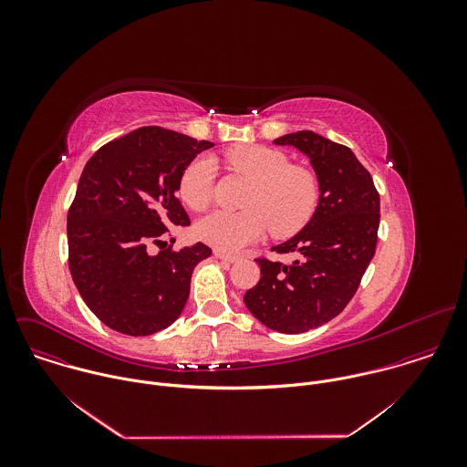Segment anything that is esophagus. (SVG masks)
Returning a JSON list of instances; mask_svg holds the SVG:
<instances>
[{
  "mask_svg": "<svg viewBox=\"0 0 467 467\" xmlns=\"http://www.w3.org/2000/svg\"><path fill=\"white\" fill-rule=\"evenodd\" d=\"M213 255H215L217 259H221V261H226V263H237V261H241L239 255H235V254H226V252H221V250H215Z\"/></svg>",
  "mask_w": 467,
  "mask_h": 467,
  "instance_id": "obj_1",
  "label": "esophagus"
}]
</instances>
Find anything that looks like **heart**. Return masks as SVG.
I'll use <instances>...</instances> for the list:
<instances>
[{
    "label": "heart",
    "mask_w": 467,
    "mask_h": 467,
    "mask_svg": "<svg viewBox=\"0 0 467 467\" xmlns=\"http://www.w3.org/2000/svg\"><path fill=\"white\" fill-rule=\"evenodd\" d=\"M228 165L252 182L241 212L213 210L200 219L196 234L221 252H237L261 239L298 234L315 215L320 202L318 176L276 149L243 145L226 152ZM215 163L210 156L194 158L180 176L178 194L194 212L204 210L213 192Z\"/></svg>",
    "instance_id": "1"
}]
</instances>
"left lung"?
Listing matches in <instances>:
<instances>
[{
	"instance_id": "1",
	"label": "left lung",
	"mask_w": 467,
	"mask_h": 467,
	"mask_svg": "<svg viewBox=\"0 0 467 467\" xmlns=\"http://www.w3.org/2000/svg\"><path fill=\"white\" fill-rule=\"evenodd\" d=\"M309 156L320 182L313 219L289 241L271 250L295 254L291 265L259 257L261 280L244 295L250 313L278 333L320 327L350 302L370 265L379 228V194L354 152L313 131L273 140Z\"/></svg>"
}]
</instances>
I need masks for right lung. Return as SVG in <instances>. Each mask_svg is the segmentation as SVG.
<instances>
[{
    "mask_svg": "<svg viewBox=\"0 0 467 467\" xmlns=\"http://www.w3.org/2000/svg\"><path fill=\"white\" fill-rule=\"evenodd\" d=\"M212 145L147 126L108 141L86 163L67 210V266L109 329L149 336L182 315L192 271L212 250L198 243L176 252L165 237L171 226L191 224L176 198L180 176Z\"/></svg>",
    "mask_w": 467,
    "mask_h": 467,
    "instance_id": "right-lung-1",
    "label": "right lung"
}]
</instances>
